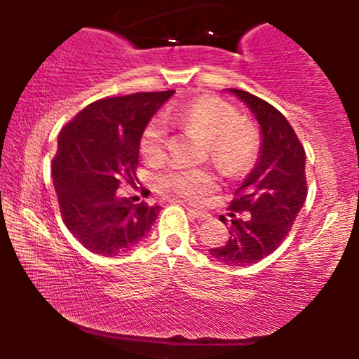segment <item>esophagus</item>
Returning <instances> with one entry per match:
<instances>
[{
	"label": "esophagus",
	"mask_w": 359,
	"mask_h": 359,
	"mask_svg": "<svg viewBox=\"0 0 359 359\" xmlns=\"http://www.w3.org/2000/svg\"><path fill=\"white\" fill-rule=\"evenodd\" d=\"M187 212H189V216L194 217V219H199V221L208 219V216H209L208 212L199 211V209H192V208H187Z\"/></svg>",
	"instance_id": "esophagus-1"
}]
</instances>
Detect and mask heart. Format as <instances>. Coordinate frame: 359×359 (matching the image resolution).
Returning <instances> with one entry per match:
<instances>
[{
    "instance_id": "b5f03b06",
    "label": "heart",
    "mask_w": 359,
    "mask_h": 359,
    "mask_svg": "<svg viewBox=\"0 0 359 359\" xmlns=\"http://www.w3.org/2000/svg\"><path fill=\"white\" fill-rule=\"evenodd\" d=\"M165 121L205 140L209 155L228 174H241L257 158V128L238 116V111L219 97L203 96L182 102L165 113ZM167 128L162 119L147 123L140 137V151L148 162H158L165 150ZM160 191L201 203L216 187V177L208 168H175L158 177Z\"/></svg>"
}]
</instances>
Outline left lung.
<instances>
[{
  "label": "left lung",
  "instance_id": "8db88e82",
  "mask_svg": "<svg viewBox=\"0 0 359 359\" xmlns=\"http://www.w3.org/2000/svg\"><path fill=\"white\" fill-rule=\"evenodd\" d=\"M248 106L259 125L262 143L253 170L234 191L233 217L224 246L212 258L231 266H248L282 245L307 197L306 151L287 118L266 101L241 89H229ZM248 210L250 219L236 218ZM219 219L226 224L224 216Z\"/></svg>",
  "mask_w": 359,
  "mask_h": 359
}]
</instances>
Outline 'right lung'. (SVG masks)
I'll return each mask as SVG.
<instances>
[{"mask_svg": "<svg viewBox=\"0 0 359 359\" xmlns=\"http://www.w3.org/2000/svg\"><path fill=\"white\" fill-rule=\"evenodd\" d=\"M174 93L104 97L62 128L53 187L65 226L93 253H126L150 233L160 205L133 204L116 191L123 182L133 185L143 128Z\"/></svg>", "mask_w": 359, "mask_h": 359, "instance_id": "add662e5", "label": "right lung"}]
</instances>
